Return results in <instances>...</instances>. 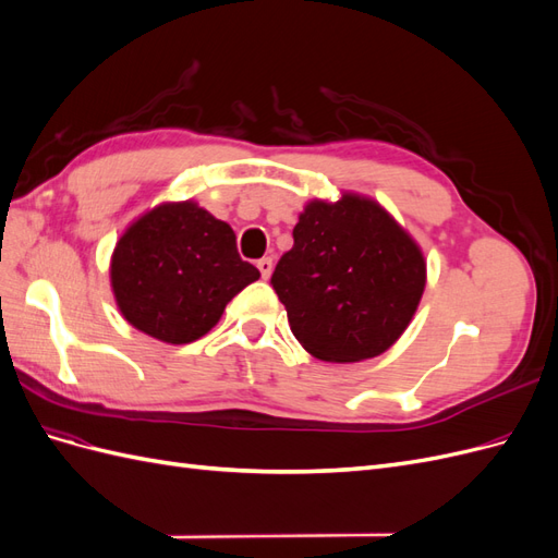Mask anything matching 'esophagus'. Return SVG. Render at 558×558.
<instances>
[{
	"instance_id": "1",
	"label": "esophagus",
	"mask_w": 558,
	"mask_h": 558,
	"mask_svg": "<svg viewBox=\"0 0 558 558\" xmlns=\"http://www.w3.org/2000/svg\"><path fill=\"white\" fill-rule=\"evenodd\" d=\"M272 267H275L272 258H260L258 260V269H260V277L263 279H269V275H272Z\"/></svg>"
}]
</instances>
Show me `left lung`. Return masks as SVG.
Wrapping results in <instances>:
<instances>
[{"label": "left lung", "instance_id": "8db88e82", "mask_svg": "<svg viewBox=\"0 0 558 558\" xmlns=\"http://www.w3.org/2000/svg\"><path fill=\"white\" fill-rule=\"evenodd\" d=\"M316 359H375L410 326L426 286L418 246L377 202H312L269 279Z\"/></svg>", "mask_w": 558, "mask_h": 558}]
</instances>
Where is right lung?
<instances>
[{
  "instance_id": "1",
  "label": "right lung",
  "mask_w": 558,
  "mask_h": 558,
  "mask_svg": "<svg viewBox=\"0 0 558 558\" xmlns=\"http://www.w3.org/2000/svg\"><path fill=\"white\" fill-rule=\"evenodd\" d=\"M260 277L228 223L195 202L160 205L116 244L111 286L130 324L170 344L207 335L228 302Z\"/></svg>"
}]
</instances>
